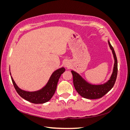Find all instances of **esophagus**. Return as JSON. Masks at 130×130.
Returning a JSON list of instances; mask_svg holds the SVG:
<instances>
[{
    "label": "esophagus",
    "instance_id": "esophagus-1",
    "mask_svg": "<svg viewBox=\"0 0 130 130\" xmlns=\"http://www.w3.org/2000/svg\"><path fill=\"white\" fill-rule=\"evenodd\" d=\"M64 66H65L66 67H67V68H69L70 67V64H69V62H65Z\"/></svg>",
    "mask_w": 130,
    "mask_h": 130
}]
</instances>
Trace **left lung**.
Masks as SVG:
<instances>
[{"instance_id":"left-lung-1","label":"left lung","mask_w":130,"mask_h":130,"mask_svg":"<svg viewBox=\"0 0 130 130\" xmlns=\"http://www.w3.org/2000/svg\"><path fill=\"white\" fill-rule=\"evenodd\" d=\"M108 43L112 52L115 63L112 73L107 81L103 84H92L84 79L78 73L71 70L75 88L81 96L86 99H96L102 98L113 88L115 84L118 73L117 58L115 50L108 40Z\"/></svg>"}]
</instances>
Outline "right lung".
Listing matches in <instances>:
<instances>
[{"label": "right lung", "mask_w": 130, "mask_h": 130, "mask_svg": "<svg viewBox=\"0 0 130 130\" xmlns=\"http://www.w3.org/2000/svg\"><path fill=\"white\" fill-rule=\"evenodd\" d=\"M65 70L66 69L63 67L56 70L53 73L48 81L47 82L46 84L44 87L40 90L33 92L26 91V90H23L18 87V86L15 84L13 78L11 76L10 69V73L14 88L19 95L23 99L31 103L37 104H44L52 99L56 91L59 78H60L61 74L65 72Z\"/></svg>", "instance_id": "right-lung-1"}]
</instances>
